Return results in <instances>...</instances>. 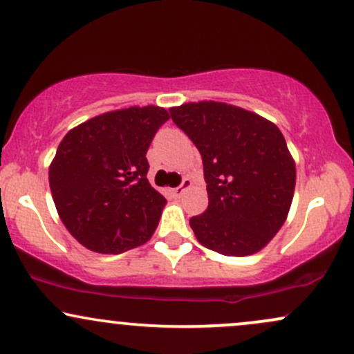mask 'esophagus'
I'll return each instance as SVG.
<instances>
[{"label": "esophagus", "instance_id": "1", "mask_svg": "<svg viewBox=\"0 0 354 354\" xmlns=\"http://www.w3.org/2000/svg\"><path fill=\"white\" fill-rule=\"evenodd\" d=\"M188 188H191V180H189V178H185V180H183V183H181V186H178V188L171 189V194L174 198H180L181 194L185 193V191Z\"/></svg>", "mask_w": 354, "mask_h": 354}]
</instances>
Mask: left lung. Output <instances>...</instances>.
<instances>
[{
	"instance_id": "obj_1",
	"label": "left lung",
	"mask_w": 354,
	"mask_h": 354,
	"mask_svg": "<svg viewBox=\"0 0 354 354\" xmlns=\"http://www.w3.org/2000/svg\"><path fill=\"white\" fill-rule=\"evenodd\" d=\"M203 158L208 209L189 219L203 246L225 256L258 253L273 239L293 201L296 166L279 128L218 101L169 109Z\"/></svg>"
}]
</instances>
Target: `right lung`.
I'll return each instance as SVG.
<instances>
[{
  "label": "right lung",
  "instance_id": "obj_1",
  "mask_svg": "<svg viewBox=\"0 0 354 354\" xmlns=\"http://www.w3.org/2000/svg\"><path fill=\"white\" fill-rule=\"evenodd\" d=\"M168 111L131 106L70 129L50 165V188L66 230L84 248L120 254L153 236L166 200L149 185L146 151Z\"/></svg>",
  "mask_w": 354,
  "mask_h": 354
}]
</instances>
